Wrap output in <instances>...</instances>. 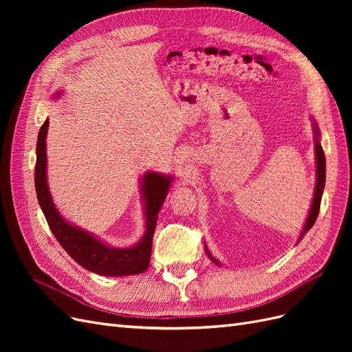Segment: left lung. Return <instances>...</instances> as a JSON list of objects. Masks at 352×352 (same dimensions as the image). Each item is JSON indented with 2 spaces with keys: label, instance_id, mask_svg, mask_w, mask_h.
<instances>
[{
  "label": "left lung",
  "instance_id": "left-lung-1",
  "mask_svg": "<svg viewBox=\"0 0 352 352\" xmlns=\"http://www.w3.org/2000/svg\"><path fill=\"white\" fill-rule=\"evenodd\" d=\"M313 127H314V140H316L314 150H316V166H317L316 167L317 168L316 170V172H317L316 177H317V180H316V190H314L313 204H311L310 212H308V217H307V221H305L301 235H300V238H298V242L302 239V236L313 228V225L316 223L318 211H320V202H322V195H323V189H324V184H326V158H324V153H323V148H322V144H320V132H318V127L314 122H313ZM206 252L208 255V258L212 260V263H216L217 265H221L214 257H212L207 247H206Z\"/></svg>",
  "mask_w": 352,
  "mask_h": 352
}]
</instances>
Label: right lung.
Listing matches in <instances>:
<instances>
[{"instance_id": "right-lung-1", "label": "right lung", "mask_w": 352, "mask_h": 352, "mask_svg": "<svg viewBox=\"0 0 352 352\" xmlns=\"http://www.w3.org/2000/svg\"><path fill=\"white\" fill-rule=\"evenodd\" d=\"M57 92L56 97H60ZM48 119L41 126L36 142L35 189L42 212L58 243L83 269L102 276H131L144 273L150 264L153 236L157 226V214L168 194L173 177L148 172L142 177V198L145 201V233L133 247L113 248L92 233L73 226L63 219L52 202L47 184V133Z\"/></svg>"}]
</instances>
